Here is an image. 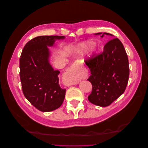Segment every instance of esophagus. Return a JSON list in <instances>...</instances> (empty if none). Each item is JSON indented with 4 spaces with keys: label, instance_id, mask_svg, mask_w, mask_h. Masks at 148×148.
<instances>
[{
    "label": "esophagus",
    "instance_id": "34e87169",
    "mask_svg": "<svg viewBox=\"0 0 148 148\" xmlns=\"http://www.w3.org/2000/svg\"><path fill=\"white\" fill-rule=\"evenodd\" d=\"M65 77L68 80L69 84H76L79 83L81 79H86L88 77L87 73L78 66H75L74 70L68 71L65 73Z\"/></svg>",
    "mask_w": 148,
    "mask_h": 148
}]
</instances>
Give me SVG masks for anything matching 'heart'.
<instances>
[{
  "mask_svg": "<svg viewBox=\"0 0 148 148\" xmlns=\"http://www.w3.org/2000/svg\"><path fill=\"white\" fill-rule=\"evenodd\" d=\"M91 45H92V43L91 42H88V43H86V44H83L82 46H81V47H79L78 49H77V51L79 52L80 51H81V49H86L88 47L91 46Z\"/></svg>",
  "mask_w": 148,
  "mask_h": 148,
  "instance_id": "1",
  "label": "heart"
}]
</instances>
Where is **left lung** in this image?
Returning a JSON list of instances; mask_svg holds the SVG:
<instances>
[{
  "label": "left lung",
  "instance_id": "left-lung-1",
  "mask_svg": "<svg viewBox=\"0 0 148 148\" xmlns=\"http://www.w3.org/2000/svg\"><path fill=\"white\" fill-rule=\"evenodd\" d=\"M105 34L114 36L107 33L95 34L101 38ZM86 62L91 74L88 80L92 86L89 101L101 107L109 106L124 92L128 82V59L123 44L118 38L112 39L101 54Z\"/></svg>",
  "mask_w": 148,
  "mask_h": 148
}]
</instances>
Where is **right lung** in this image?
<instances>
[{
	"mask_svg": "<svg viewBox=\"0 0 148 148\" xmlns=\"http://www.w3.org/2000/svg\"><path fill=\"white\" fill-rule=\"evenodd\" d=\"M65 36H41L26 43L20 59V77L24 96L36 108L51 112L64 102L66 89L59 84L60 71L54 70L49 62L56 40Z\"/></svg>",
	"mask_w": 148,
	"mask_h": 148,
	"instance_id": "add662e5",
	"label": "right lung"
}]
</instances>
